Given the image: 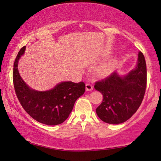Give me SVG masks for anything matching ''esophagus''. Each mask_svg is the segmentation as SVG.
<instances>
[{
  "label": "esophagus",
  "mask_w": 161,
  "mask_h": 161,
  "mask_svg": "<svg viewBox=\"0 0 161 161\" xmlns=\"http://www.w3.org/2000/svg\"><path fill=\"white\" fill-rule=\"evenodd\" d=\"M93 85L91 84V83H87L86 84V91H92V90H93Z\"/></svg>",
  "instance_id": "obj_1"
}]
</instances>
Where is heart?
I'll return each instance as SVG.
<instances>
[{
  "label": "heart",
  "mask_w": 161,
  "mask_h": 161,
  "mask_svg": "<svg viewBox=\"0 0 161 161\" xmlns=\"http://www.w3.org/2000/svg\"><path fill=\"white\" fill-rule=\"evenodd\" d=\"M114 63L113 61H110L106 63H104L103 64L99 67L97 69V72L100 75H108L112 72L114 69Z\"/></svg>",
  "instance_id": "b5f03b06"
}]
</instances>
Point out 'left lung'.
Listing matches in <instances>:
<instances>
[{
	"mask_svg": "<svg viewBox=\"0 0 161 161\" xmlns=\"http://www.w3.org/2000/svg\"><path fill=\"white\" fill-rule=\"evenodd\" d=\"M147 65L142 52L138 53L135 69L125 76L114 72L106 78L97 81L94 89L102 93L103 100L97 108L99 118L108 124H120L137 111L147 88Z\"/></svg>",
	"mask_w": 161,
	"mask_h": 161,
	"instance_id": "obj_1",
	"label": "left lung"
}]
</instances>
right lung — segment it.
<instances>
[{
  "mask_svg": "<svg viewBox=\"0 0 161 161\" xmlns=\"http://www.w3.org/2000/svg\"><path fill=\"white\" fill-rule=\"evenodd\" d=\"M25 50L24 46L18 52L13 68V83L17 98L24 110L37 122L47 125L61 124L71 113L77 99L85 92V83L67 81L58 83L49 91L31 89L22 79L17 68Z\"/></svg>",
  "mask_w": 161,
  "mask_h": 161,
  "instance_id": "right-lung-1",
  "label": "right lung"
}]
</instances>
